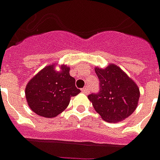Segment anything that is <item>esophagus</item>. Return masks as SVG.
Returning a JSON list of instances; mask_svg holds the SVG:
<instances>
[{"label": "esophagus", "instance_id": "34e87169", "mask_svg": "<svg viewBox=\"0 0 160 160\" xmlns=\"http://www.w3.org/2000/svg\"><path fill=\"white\" fill-rule=\"evenodd\" d=\"M81 91H82V92H84V93L88 94V92H89V88H88V87H86V88H82V89H81Z\"/></svg>", "mask_w": 160, "mask_h": 160}]
</instances>
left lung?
<instances>
[{"label":"left lung","instance_id":"8db88e82","mask_svg":"<svg viewBox=\"0 0 160 160\" xmlns=\"http://www.w3.org/2000/svg\"><path fill=\"white\" fill-rule=\"evenodd\" d=\"M99 80V92L88 95L95 111L105 121H122L138 107L139 88L117 65L109 64L105 68L96 67Z\"/></svg>","mask_w":160,"mask_h":160}]
</instances>
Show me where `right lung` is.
<instances>
[{
    "mask_svg": "<svg viewBox=\"0 0 160 160\" xmlns=\"http://www.w3.org/2000/svg\"><path fill=\"white\" fill-rule=\"evenodd\" d=\"M70 68L48 65L28 81L25 88L26 99L30 109L45 118H54L68 107L72 97L80 92L75 79L70 76Z\"/></svg>",
    "mask_w": 160,
    "mask_h": 160,
    "instance_id": "right-lung-1",
    "label": "right lung"
}]
</instances>
